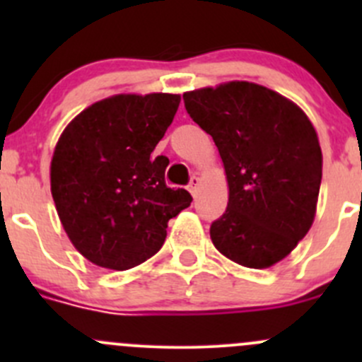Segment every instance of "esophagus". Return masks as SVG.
Wrapping results in <instances>:
<instances>
[{
    "label": "esophagus",
    "mask_w": 362,
    "mask_h": 362,
    "mask_svg": "<svg viewBox=\"0 0 362 362\" xmlns=\"http://www.w3.org/2000/svg\"><path fill=\"white\" fill-rule=\"evenodd\" d=\"M198 187H199V178L192 177L191 184H189V192H191L192 196H196V194H198Z\"/></svg>",
    "instance_id": "34e87169"
}]
</instances>
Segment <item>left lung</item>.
Returning <instances> with one entry per match:
<instances>
[{
    "label": "left lung",
    "instance_id": "8db88e82",
    "mask_svg": "<svg viewBox=\"0 0 362 362\" xmlns=\"http://www.w3.org/2000/svg\"><path fill=\"white\" fill-rule=\"evenodd\" d=\"M185 110L214 138L229 202L210 228L233 262L266 269L291 254L315 218L322 151L312 120L282 94L245 80L184 93Z\"/></svg>",
    "mask_w": 362,
    "mask_h": 362
}]
</instances>
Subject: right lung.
Instances as JSON below:
<instances>
[{"mask_svg":"<svg viewBox=\"0 0 362 362\" xmlns=\"http://www.w3.org/2000/svg\"><path fill=\"white\" fill-rule=\"evenodd\" d=\"M180 94H115L64 127L50 160V192L76 250L124 272L158 254L168 221L191 204L164 182L168 158H152Z\"/></svg>","mask_w":362,"mask_h":362,"instance_id":"add662e5","label":"right lung"}]
</instances>
